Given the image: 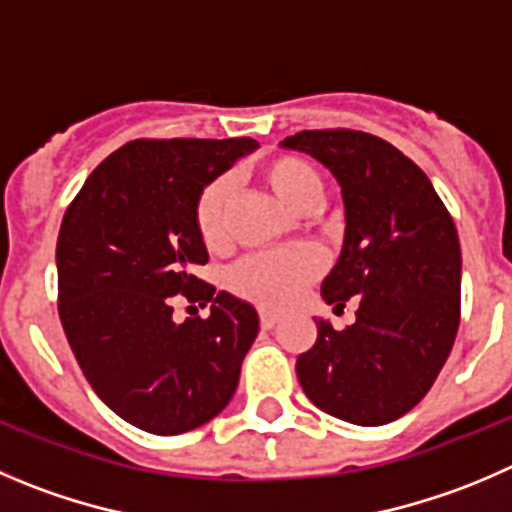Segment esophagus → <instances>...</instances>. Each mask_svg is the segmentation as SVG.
Segmentation results:
<instances>
[{
    "label": "esophagus",
    "instance_id": "obj_1",
    "mask_svg": "<svg viewBox=\"0 0 512 512\" xmlns=\"http://www.w3.org/2000/svg\"><path fill=\"white\" fill-rule=\"evenodd\" d=\"M279 319H281V316L274 314V311H261V326H264V329H271V326H276V324H279Z\"/></svg>",
    "mask_w": 512,
    "mask_h": 512
}]
</instances>
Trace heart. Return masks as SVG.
<instances>
[{
    "label": "heart",
    "mask_w": 512,
    "mask_h": 512,
    "mask_svg": "<svg viewBox=\"0 0 512 512\" xmlns=\"http://www.w3.org/2000/svg\"><path fill=\"white\" fill-rule=\"evenodd\" d=\"M261 180L271 193L294 213H309L321 201V178L306 160L296 155H276L259 168ZM231 188L226 180H213L198 196L196 228L208 248L221 246L226 238V211ZM321 274L319 253L311 248H291L261 253L241 261L228 276V284L243 299L266 309H286L301 291Z\"/></svg>",
    "instance_id": "b5f03b06"
}]
</instances>
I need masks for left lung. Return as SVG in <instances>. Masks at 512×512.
Returning <instances> with one entry per match:
<instances>
[{
  "label": "left lung",
  "instance_id": "left-lung-1",
  "mask_svg": "<svg viewBox=\"0 0 512 512\" xmlns=\"http://www.w3.org/2000/svg\"><path fill=\"white\" fill-rule=\"evenodd\" d=\"M281 148L319 160L344 201V243L321 284L334 311L357 321L337 332L316 319V344L296 359L306 397L326 415L387 425L430 392L460 324L457 228L430 178L387 140L357 130H304Z\"/></svg>",
  "mask_w": 512,
  "mask_h": 512
}]
</instances>
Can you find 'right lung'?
Instances as JSON below:
<instances>
[{
	"label": "right lung",
	"mask_w": 512,
	"mask_h": 512,
	"mask_svg": "<svg viewBox=\"0 0 512 512\" xmlns=\"http://www.w3.org/2000/svg\"><path fill=\"white\" fill-rule=\"evenodd\" d=\"M256 148L251 138L133 140L92 170L62 218V329L97 397L140 430H196L236 392L259 314L193 276L208 261L196 203ZM178 293L211 303L212 316L178 325Z\"/></svg>",
	"instance_id": "right-lung-1"
}]
</instances>
